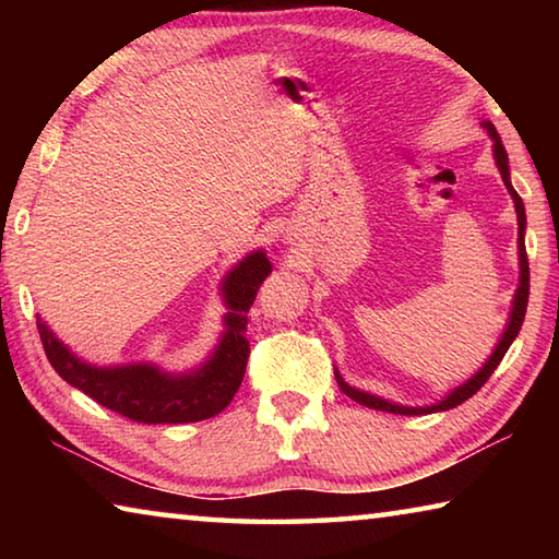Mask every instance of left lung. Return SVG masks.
<instances>
[{"label":"left lung","instance_id":"left-lung-1","mask_svg":"<svg viewBox=\"0 0 559 559\" xmlns=\"http://www.w3.org/2000/svg\"><path fill=\"white\" fill-rule=\"evenodd\" d=\"M480 128H484L490 140H493V157H496V167L500 177H503V185L508 189V194L513 197V204H515V214H518V269H520V283L515 288V296H513V306H510V316H508V325L503 330V335H500L498 345L493 347V353H490V357L484 362V367L471 377V380H466L459 386H453V390L443 396V400H439L437 404H427V406H404V404H396V402H390L384 400V396H377V394H370V392H362L357 390V386H349L343 374H340L335 370V380L340 384V390H343L349 400H355L357 404H365L370 406V409H380V412H390V414H406V416H419V414H433V412H447V409H453V406L463 404L466 400H471L473 394H476L480 386H484L488 382V377L493 374L496 367L500 365V359L506 357L508 347L513 345V340L518 337L520 328H523V320H525V310H527V296H530V269H527V253H525V226H527V219H525V206H523V200H520V194L513 189V182H510V167H508V153L503 143H500L498 138V130L490 120H480Z\"/></svg>","mask_w":559,"mask_h":559}]
</instances>
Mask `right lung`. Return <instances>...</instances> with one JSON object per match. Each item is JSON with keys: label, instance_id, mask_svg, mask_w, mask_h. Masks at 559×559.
<instances>
[{"label": "right lung", "instance_id": "1", "mask_svg": "<svg viewBox=\"0 0 559 559\" xmlns=\"http://www.w3.org/2000/svg\"><path fill=\"white\" fill-rule=\"evenodd\" d=\"M271 273L266 251H251L222 281L224 333L200 367L187 372H167L155 362H128L98 367L81 359L56 337L36 316L46 357L66 382L108 409L140 424H189L224 412L241 386L249 340L246 313L257 300V290Z\"/></svg>", "mask_w": 559, "mask_h": 559}]
</instances>
